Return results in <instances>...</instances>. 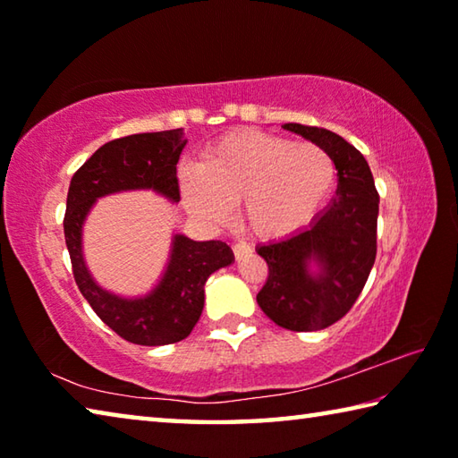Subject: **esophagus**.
Returning a JSON list of instances; mask_svg holds the SVG:
<instances>
[{"label": "esophagus", "instance_id": "34e87169", "mask_svg": "<svg viewBox=\"0 0 458 458\" xmlns=\"http://www.w3.org/2000/svg\"><path fill=\"white\" fill-rule=\"evenodd\" d=\"M232 250H234L236 259H242V257H246V254H250V246L244 242H236L234 246H232Z\"/></svg>", "mask_w": 458, "mask_h": 458}]
</instances>
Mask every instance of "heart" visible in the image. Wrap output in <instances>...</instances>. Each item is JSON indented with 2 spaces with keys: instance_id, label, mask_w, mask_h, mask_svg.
<instances>
[{
  "instance_id": "b5f03b06",
  "label": "heart",
  "mask_w": 458,
  "mask_h": 458,
  "mask_svg": "<svg viewBox=\"0 0 458 458\" xmlns=\"http://www.w3.org/2000/svg\"><path fill=\"white\" fill-rule=\"evenodd\" d=\"M335 182V164L323 147L236 131L201 153L198 167L180 172L188 210L206 222L226 220L230 204L248 234L278 240L313 218Z\"/></svg>"
}]
</instances>
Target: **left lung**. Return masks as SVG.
Instances as JSON below:
<instances>
[{"instance_id": "1", "label": "left lung", "mask_w": 458, "mask_h": 458, "mask_svg": "<svg viewBox=\"0 0 458 458\" xmlns=\"http://www.w3.org/2000/svg\"><path fill=\"white\" fill-rule=\"evenodd\" d=\"M323 147L337 169V190L307 228L257 250L268 278L257 301L278 327L319 331L350 311L376 260L379 196L363 155L333 131L284 123Z\"/></svg>"}]
</instances>
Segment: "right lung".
<instances>
[{
    "label": "right lung",
    "instance_id": "add662e5",
    "mask_svg": "<svg viewBox=\"0 0 458 458\" xmlns=\"http://www.w3.org/2000/svg\"><path fill=\"white\" fill-rule=\"evenodd\" d=\"M185 143L183 129L114 139L84 161L68 188L64 238L74 281L100 321L137 345H167L188 337L204 309L208 276L230 267L234 252L222 240L198 242L174 234L159 283L141 297H121L92 278L82 252V226L97 199L111 193L151 190L177 204L175 165Z\"/></svg>",
    "mask_w": 458,
    "mask_h": 458
}]
</instances>
